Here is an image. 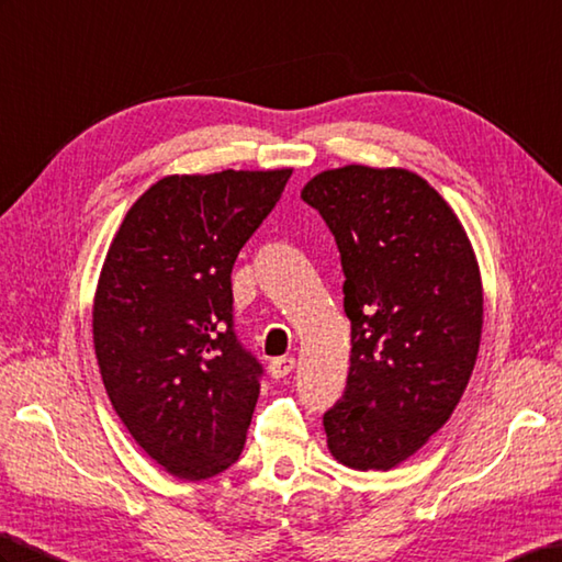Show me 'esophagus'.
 <instances>
[{
	"mask_svg": "<svg viewBox=\"0 0 562 562\" xmlns=\"http://www.w3.org/2000/svg\"><path fill=\"white\" fill-rule=\"evenodd\" d=\"M293 369H295V358H289V355H285V358L271 360V364H269V372H271L273 379L289 376V374L293 372Z\"/></svg>",
	"mask_w": 562,
	"mask_h": 562,
	"instance_id": "1",
	"label": "esophagus"
}]
</instances>
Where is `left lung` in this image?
I'll list each match as a JSON object with an SVG mask.
<instances>
[{
	"instance_id": "8db88e82",
	"label": "left lung",
	"mask_w": 562,
	"mask_h": 562,
	"mask_svg": "<svg viewBox=\"0 0 562 562\" xmlns=\"http://www.w3.org/2000/svg\"><path fill=\"white\" fill-rule=\"evenodd\" d=\"M331 231L346 273L350 372L324 415L331 456L393 470L453 415L484 324L472 243L450 204L407 169L348 164L300 193Z\"/></svg>"
}]
</instances>
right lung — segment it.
<instances>
[{
	"instance_id": "right-lung-1",
	"label": "right lung",
	"mask_w": 562,
	"mask_h": 562,
	"mask_svg": "<svg viewBox=\"0 0 562 562\" xmlns=\"http://www.w3.org/2000/svg\"><path fill=\"white\" fill-rule=\"evenodd\" d=\"M291 173L164 176L106 250L92 303L106 395L135 443L186 482L243 453L262 367L234 334L231 269Z\"/></svg>"
}]
</instances>
